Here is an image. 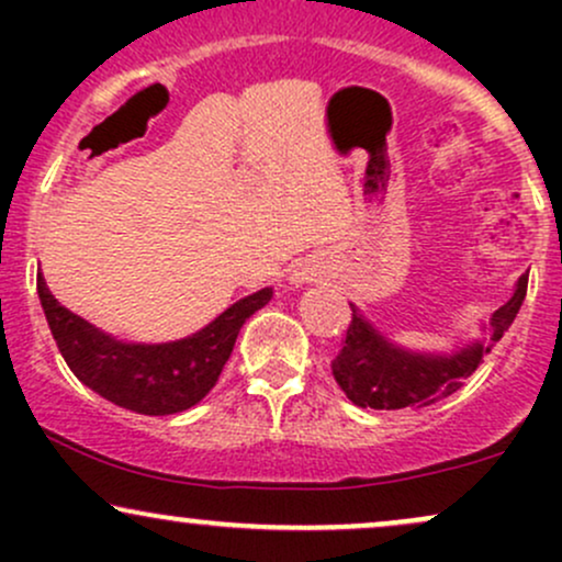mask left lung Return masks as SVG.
Wrapping results in <instances>:
<instances>
[{
	"label": "left lung",
	"instance_id": "8db88e82",
	"mask_svg": "<svg viewBox=\"0 0 562 562\" xmlns=\"http://www.w3.org/2000/svg\"><path fill=\"white\" fill-rule=\"evenodd\" d=\"M526 288L528 277L524 274L509 301L494 312L492 344H496L513 325L515 314L520 312V303L526 299ZM492 344L475 340L473 346L457 353H412L389 344L353 308L344 348L333 359V375L338 380L340 391L364 409L367 406L370 409L430 406L438 398H447L457 389H462V380L473 375L483 353L492 351Z\"/></svg>",
	"mask_w": 562,
	"mask_h": 562
}]
</instances>
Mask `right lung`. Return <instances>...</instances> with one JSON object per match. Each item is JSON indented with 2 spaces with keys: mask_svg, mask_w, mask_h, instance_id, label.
Masks as SVG:
<instances>
[{
  "mask_svg": "<svg viewBox=\"0 0 562 562\" xmlns=\"http://www.w3.org/2000/svg\"><path fill=\"white\" fill-rule=\"evenodd\" d=\"M44 317L63 359L83 385L139 415H173L195 406L216 385L237 333L272 301V288L232 303L224 314L171 344H121L60 306L44 277L36 280Z\"/></svg>",
  "mask_w": 562,
  "mask_h": 562,
  "instance_id": "obj_1",
  "label": "right lung"
}]
</instances>
